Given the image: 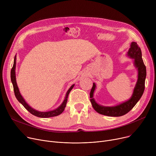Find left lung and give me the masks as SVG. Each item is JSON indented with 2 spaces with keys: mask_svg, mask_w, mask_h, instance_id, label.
<instances>
[{
  "mask_svg": "<svg viewBox=\"0 0 156 156\" xmlns=\"http://www.w3.org/2000/svg\"><path fill=\"white\" fill-rule=\"evenodd\" d=\"M130 48L128 52V55L134 59L135 67L138 69V80L134 88L133 93L128 101L113 107H104L98 104L94 99V92L95 89V85L94 83L91 89L90 98L94 109L101 114L105 116L118 117L123 116L132 110L138 101L140 99L145 90V80L146 78V67L142 57V51L136 42L131 44Z\"/></svg>",
  "mask_w": 156,
  "mask_h": 156,
  "instance_id": "8db88e82",
  "label": "left lung"
}]
</instances>
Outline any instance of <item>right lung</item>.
<instances>
[{
    "instance_id": "right-lung-1",
    "label": "right lung",
    "mask_w": 156,
    "mask_h": 156,
    "mask_svg": "<svg viewBox=\"0 0 156 156\" xmlns=\"http://www.w3.org/2000/svg\"><path fill=\"white\" fill-rule=\"evenodd\" d=\"M16 55H15L14 60V64H13V66H12V68L11 69V79L12 83L13 85L14 92V94H15L16 99H17L18 101L24 106V108H25L27 110H28L31 114H33V115H34L35 116L40 117V118H50V117H54V116H58V115H59V114H61L64 111V110L66 108V103L68 101V95H69L70 91L72 90V88H73L74 85H73L69 88L66 94L65 99H64L63 102L62 103V104L59 106V108H57L55 110L48 111V112H39L38 111H36L33 108H31L30 106L25 102V101L24 100V99L21 96V95L20 94V92L19 91L17 83H16V75H15V68H16Z\"/></svg>"
}]
</instances>
